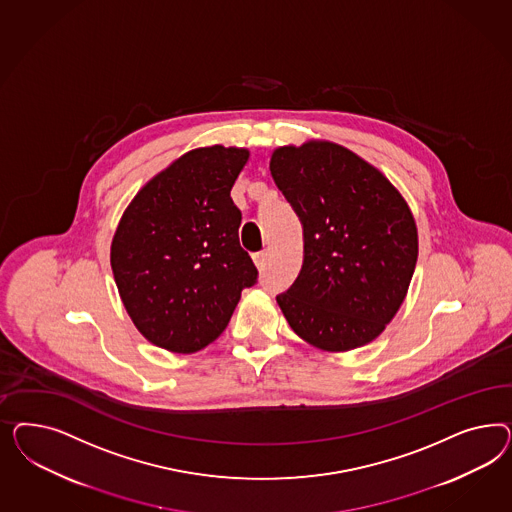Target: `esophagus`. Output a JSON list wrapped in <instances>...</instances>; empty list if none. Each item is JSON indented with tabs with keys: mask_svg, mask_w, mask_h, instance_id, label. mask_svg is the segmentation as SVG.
Masks as SVG:
<instances>
[{
	"mask_svg": "<svg viewBox=\"0 0 512 512\" xmlns=\"http://www.w3.org/2000/svg\"><path fill=\"white\" fill-rule=\"evenodd\" d=\"M266 261H268V251H259V253L253 255V263H255L259 270H263L264 266H266Z\"/></svg>",
	"mask_w": 512,
	"mask_h": 512,
	"instance_id": "obj_1",
	"label": "esophagus"
}]
</instances>
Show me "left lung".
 <instances>
[{"mask_svg":"<svg viewBox=\"0 0 512 512\" xmlns=\"http://www.w3.org/2000/svg\"><path fill=\"white\" fill-rule=\"evenodd\" d=\"M270 172L304 227V263L276 296L298 338L326 353L375 340L409 291L419 233L383 172L332 140L279 146Z\"/></svg>","mask_w":512,"mask_h":512,"instance_id":"1","label":"left lung"}]
</instances>
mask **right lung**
<instances>
[{"label":"right lung","instance_id":"right-lung-1","mask_svg":"<svg viewBox=\"0 0 512 512\" xmlns=\"http://www.w3.org/2000/svg\"><path fill=\"white\" fill-rule=\"evenodd\" d=\"M249 155L221 144L189 150L140 187L120 217L110 244L118 293L140 334L165 351L210 345L257 281L231 199Z\"/></svg>","mask_w":512,"mask_h":512}]
</instances>
